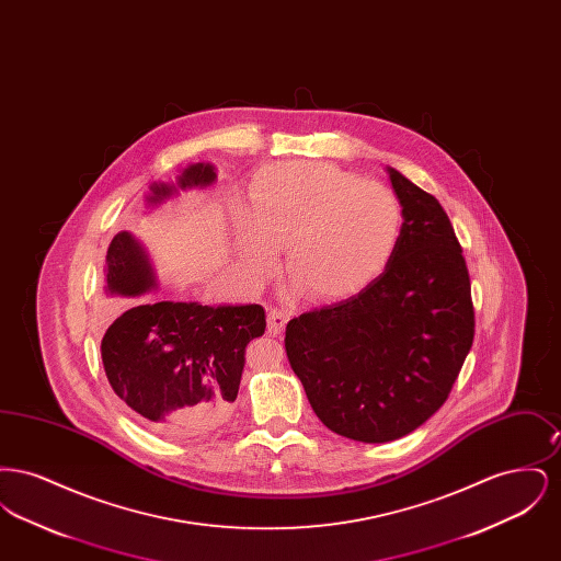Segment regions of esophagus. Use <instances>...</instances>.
<instances>
[{
    "instance_id": "1",
    "label": "esophagus",
    "mask_w": 561,
    "mask_h": 561,
    "mask_svg": "<svg viewBox=\"0 0 561 561\" xmlns=\"http://www.w3.org/2000/svg\"><path fill=\"white\" fill-rule=\"evenodd\" d=\"M288 318L290 316L286 311H282V309H268V332L271 334H282L286 323H288Z\"/></svg>"
}]
</instances>
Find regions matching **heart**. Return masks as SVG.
I'll use <instances>...</instances> for the list:
<instances>
[{"label":"heart","mask_w":561,"mask_h":561,"mask_svg":"<svg viewBox=\"0 0 561 561\" xmlns=\"http://www.w3.org/2000/svg\"><path fill=\"white\" fill-rule=\"evenodd\" d=\"M252 220L240 216V261L261 286L286 245V271L313 298L362 293L391 265L403 233L400 197L385 185L320 161H288L256 172Z\"/></svg>","instance_id":"obj_1"}]
</instances>
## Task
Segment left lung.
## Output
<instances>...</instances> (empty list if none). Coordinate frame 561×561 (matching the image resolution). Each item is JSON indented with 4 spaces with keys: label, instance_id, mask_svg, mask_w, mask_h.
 I'll use <instances>...</instances> for the list:
<instances>
[{
    "label": "left lung",
    "instance_id": "left-lung-1",
    "mask_svg": "<svg viewBox=\"0 0 561 561\" xmlns=\"http://www.w3.org/2000/svg\"><path fill=\"white\" fill-rule=\"evenodd\" d=\"M400 248L387 271L347 300L286 325V353L313 412L364 444L400 439L448 400L473 345L471 279L439 202L396 168Z\"/></svg>",
    "mask_w": 561,
    "mask_h": 561
}]
</instances>
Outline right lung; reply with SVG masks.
I'll return each instance as SVG.
<instances>
[{
	"mask_svg": "<svg viewBox=\"0 0 561 561\" xmlns=\"http://www.w3.org/2000/svg\"><path fill=\"white\" fill-rule=\"evenodd\" d=\"M210 163H193L179 188L208 187ZM174 185H153L151 204L170 197ZM156 286L142 245L128 231L108 243L105 293L140 296ZM261 305L149 302L128 307L108 325L101 357L108 385L134 416L165 437H199L220 427L233 412L245 364V345L263 336Z\"/></svg>",
	"mask_w": 561,
	"mask_h": 561,
	"instance_id": "right-lung-1",
	"label": "right lung"
}]
</instances>
